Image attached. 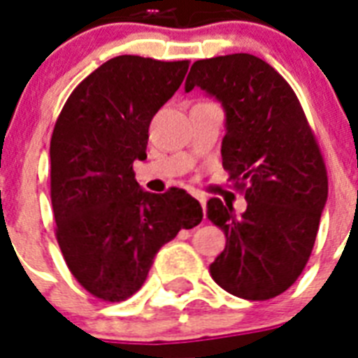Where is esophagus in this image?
Returning a JSON list of instances; mask_svg holds the SVG:
<instances>
[{
    "label": "esophagus",
    "instance_id": "esophagus-1",
    "mask_svg": "<svg viewBox=\"0 0 358 358\" xmlns=\"http://www.w3.org/2000/svg\"><path fill=\"white\" fill-rule=\"evenodd\" d=\"M196 201L201 202L202 210H204V208H206V199H204V196H199V195H196Z\"/></svg>",
    "mask_w": 358,
    "mask_h": 358
}]
</instances>
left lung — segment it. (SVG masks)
<instances>
[{"label": "left lung", "mask_w": 358, "mask_h": 358, "mask_svg": "<svg viewBox=\"0 0 358 358\" xmlns=\"http://www.w3.org/2000/svg\"><path fill=\"white\" fill-rule=\"evenodd\" d=\"M195 87L223 103V167L247 201L241 217L221 199L208 201L206 217L227 238L210 275L236 297L271 299L297 280L314 249L329 191L322 150L294 89L260 57L195 61L185 91Z\"/></svg>", "instance_id": "8db88e82"}]
</instances>
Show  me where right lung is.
<instances>
[{
	"instance_id": "right-lung-1",
	"label": "right lung",
	"mask_w": 358,
	"mask_h": 358,
	"mask_svg": "<svg viewBox=\"0 0 358 358\" xmlns=\"http://www.w3.org/2000/svg\"><path fill=\"white\" fill-rule=\"evenodd\" d=\"M189 61L119 55L76 87L50 143L55 238L74 278L98 299L119 303L143 286L154 256L202 221L189 193L141 189L148 126L182 85Z\"/></svg>"
}]
</instances>
